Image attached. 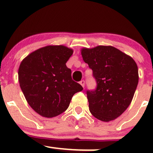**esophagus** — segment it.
<instances>
[{"mask_svg": "<svg viewBox=\"0 0 153 153\" xmlns=\"http://www.w3.org/2000/svg\"><path fill=\"white\" fill-rule=\"evenodd\" d=\"M80 84L82 85V87L84 88V86H85V80H80Z\"/></svg>", "mask_w": 153, "mask_h": 153, "instance_id": "34e87169", "label": "esophagus"}]
</instances>
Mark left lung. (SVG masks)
I'll return each mask as SVG.
<instances>
[{"mask_svg":"<svg viewBox=\"0 0 153 153\" xmlns=\"http://www.w3.org/2000/svg\"><path fill=\"white\" fill-rule=\"evenodd\" d=\"M81 54L97 84L95 90L86 91L90 112L103 122L117 119L129 106L137 86L136 62L111 46L83 48Z\"/></svg>","mask_w":153,"mask_h":153,"instance_id":"1","label":"left lung"}]
</instances>
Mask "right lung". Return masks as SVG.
Listing matches in <instances>:
<instances>
[{"label":"right lung","mask_w":153,"mask_h":153,"mask_svg":"<svg viewBox=\"0 0 153 153\" xmlns=\"http://www.w3.org/2000/svg\"><path fill=\"white\" fill-rule=\"evenodd\" d=\"M73 53L72 49L62 45L47 46L31 52L21 62V89L29 106L44 117L63 113L73 95L82 90L66 66Z\"/></svg>","instance_id":"obj_1"}]
</instances>
